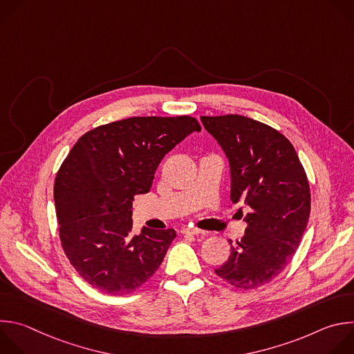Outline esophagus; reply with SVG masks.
<instances>
[{
    "label": "esophagus",
    "instance_id": "1",
    "mask_svg": "<svg viewBox=\"0 0 354 354\" xmlns=\"http://www.w3.org/2000/svg\"><path fill=\"white\" fill-rule=\"evenodd\" d=\"M182 234H190V235H198V234H205L203 230H198V228H192V227H183L180 230Z\"/></svg>",
    "mask_w": 354,
    "mask_h": 354
}]
</instances>
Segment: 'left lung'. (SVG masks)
Listing matches in <instances>:
<instances>
[{
  "label": "left lung",
  "instance_id": "obj_1",
  "mask_svg": "<svg viewBox=\"0 0 354 354\" xmlns=\"http://www.w3.org/2000/svg\"><path fill=\"white\" fill-rule=\"evenodd\" d=\"M230 162L231 200L250 207L245 235L217 276L252 290L277 277L292 259L311 210L310 185L292 144L273 127L241 115L201 116Z\"/></svg>",
  "mask_w": 354,
  "mask_h": 354
}]
</instances>
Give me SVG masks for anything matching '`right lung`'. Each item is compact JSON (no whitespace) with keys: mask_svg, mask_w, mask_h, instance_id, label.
<instances>
[{"mask_svg":"<svg viewBox=\"0 0 354 354\" xmlns=\"http://www.w3.org/2000/svg\"><path fill=\"white\" fill-rule=\"evenodd\" d=\"M201 127L194 118H130L99 126L74 144L55 180L63 249L99 291L123 295L153 276L174 228L133 235V200L148 193L161 160Z\"/></svg>","mask_w":354,"mask_h":354,"instance_id":"add662e5","label":"right lung"}]
</instances>
